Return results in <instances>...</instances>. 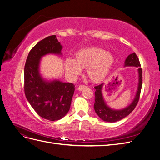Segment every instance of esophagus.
<instances>
[{"label":"esophagus","instance_id":"34e87169","mask_svg":"<svg viewBox=\"0 0 160 160\" xmlns=\"http://www.w3.org/2000/svg\"><path fill=\"white\" fill-rule=\"evenodd\" d=\"M87 88H88V87H87V86L83 85H79V86L78 87V90L81 91H82V90H83V89H86Z\"/></svg>","mask_w":160,"mask_h":160}]
</instances>
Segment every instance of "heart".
Instances as JSON below:
<instances>
[{"instance_id": "obj_1", "label": "heart", "mask_w": 160, "mask_h": 160, "mask_svg": "<svg viewBox=\"0 0 160 160\" xmlns=\"http://www.w3.org/2000/svg\"><path fill=\"white\" fill-rule=\"evenodd\" d=\"M115 61V57L111 52L99 47H91L76 51L74 59H66L65 68L71 75H77L81 69H87V75L90 81L99 83L109 75Z\"/></svg>"}]
</instances>
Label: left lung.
<instances>
[{"mask_svg": "<svg viewBox=\"0 0 160 160\" xmlns=\"http://www.w3.org/2000/svg\"><path fill=\"white\" fill-rule=\"evenodd\" d=\"M125 67H138L139 80L138 87L136 95L133 100L132 103L129 105L128 107L123 109L115 110L110 108L106 104L104 98L103 97L102 89L103 88L104 84L102 83L99 85L95 87V103L94 109L96 113L99 117L105 122L113 123L118 122L132 112L133 110L136 107L139 99L140 93H141L142 86V69L141 68V65L139 61L138 56L135 52L130 54L125 61Z\"/></svg>", "mask_w": 160, "mask_h": 160, "instance_id": "obj_1", "label": "left lung"}]
</instances>
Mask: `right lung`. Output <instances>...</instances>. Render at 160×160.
Segmentation results:
<instances>
[{"label":"right lung","instance_id":"obj_1","mask_svg":"<svg viewBox=\"0 0 160 160\" xmlns=\"http://www.w3.org/2000/svg\"><path fill=\"white\" fill-rule=\"evenodd\" d=\"M62 49L56 35L46 37L28 53L24 71L25 93L28 101L38 115L49 121L61 119L68 113L75 91V85L71 83L47 81L40 74L42 57L61 55Z\"/></svg>","mask_w":160,"mask_h":160}]
</instances>
